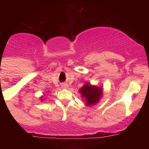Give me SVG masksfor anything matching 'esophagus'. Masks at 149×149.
<instances>
[{
	"instance_id": "esophagus-1",
	"label": "esophagus",
	"mask_w": 149,
	"mask_h": 149,
	"mask_svg": "<svg viewBox=\"0 0 149 149\" xmlns=\"http://www.w3.org/2000/svg\"><path fill=\"white\" fill-rule=\"evenodd\" d=\"M62 86L63 88H67L68 87V84H62V86Z\"/></svg>"
}]
</instances>
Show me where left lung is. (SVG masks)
Masks as SVG:
<instances>
[{
    "mask_svg": "<svg viewBox=\"0 0 149 149\" xmlns=\"http://www.w3.org/2000/svg\"><path fill=\"white\" fill-rule=\"evenodd\" d=\"M81 98L85 102L86 106H93L97 104L103 97V88L90 83H86L79 89Z\"/></svg>",
    "mask_w": 149,
    "mask_h": 149,
    "instance_id": "8db88e82",
    "label": "left lung"
}]
</instances>
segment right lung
Returning a JSON list of instances; mask_svg holds the SVG:
<instances>
[{
  "mask_svg": "<svg viewBox=\"0 0 149 149\" xmlns=\"http://www.w3.org/2000/svg\"><path fill=\"white\" fill-rule=\"evenodd\" d=\"M40 100H41V102L43 101V96H42V97H40Z\"/></svg>",
  "mask_w": 149,
  "mask_h": 149,
  "instance_id": "right-lung-1",
  "label": "right lung"
}]
</instances>
